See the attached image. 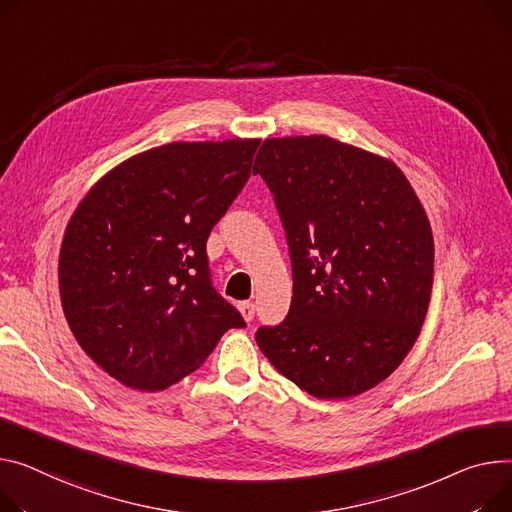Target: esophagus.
Masks as SVG:
<instances>
[{
	"mask_svg": "<svg viewBox=\"0 0 512 512\" xmlns=\"http://www.w3.org/2000/svg\"><path fill=\"white\" fill-rule=\"evenodd\" d=\"M238 311H241V315H243V319H245L247 323L255 319V304H253V302H249V300L238 304Z\"/></svg>",
	"mask_w": 512,
	"mask_h": 512,
	"instance_id": "1",
	"label": "esophagus"
}]
</instances>
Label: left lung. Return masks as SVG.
I'll list each match as a JSON object with an SVG mask.
<instances>
[{
	"label": "left lung",
	"instance_id": "obj_1",
	"mask_svg": "<svg viewBox=\"0 0 512 512\" xmlns=\"http://www.w3.org/2000/svg\"><path fill=\"white\" fill-rule=\"evenodd\" d=\"M253 173L274 193L292 263L286 319L257 346L319 399L385 381L430 304L434 241L418 195L387 158L327 135L265 140Z\"/></svg>",
	"mask_w": 512,
	"mask_h": 512
}]
</instances>
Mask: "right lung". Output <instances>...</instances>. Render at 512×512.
<instances>
[{"mask_svg": "<svg viewBox=\"0 0 512 512\" xmlns=\"http://www.w3.org/2000/svg\"><path fill=\"white\" fill-rule=\"evenodd\" d=\"M261 140L175 142L121 162L80 201L59 294L82 350L119 383L162 391L245 319L212 284L206 243Z\"/></svg>", "mask_w": 512, "mask_h": 512, "instance_id": "1", "label": "right lung"}]
</instances>
